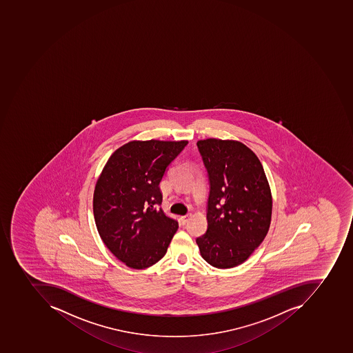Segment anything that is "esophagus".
Segmentation results:
<instances>
[{"mask_svg": "<svg viewBox=\"0 0 353 353\" xmlns=\"http://www.w3.org/2000/svg\"><path fill=\"white\" fill-rule=\"evenodd\" d=\"M191 214H187V215H183V216H181V223L183 225H185V223H188L189 219H190Z\"/></svg>", "mask_w": 353, "mask_h": 353, "instance_id": "esophagus-1", "label": "esophagus"}]
</instances>
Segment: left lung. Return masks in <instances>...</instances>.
Here are the masks:
<instances>
[{
	"instance_id": "left-lung-1",
	"label": "left lung",
	"mask_w": 353,
	"mask_h": 353,
	"mask_svg": "<svg viewBox=\"0 0 353 353\" xmlns=\"http://www.w3.org/2000/svg\"><path fill=\"white\" fill-rule=\"evenodd\" d=\"M209 174L208 230L196 245L210 265L232 268L249 259L265 239L273 199L259 157L237 140L196 142Z\"/></svg>"
}]
</instances>
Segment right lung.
<instances>
[{
	"label": "right lung",
	"mask_w": 353,
	"mask_h": 353,
	"mask_svg": "<svg viewBox=\"0 0 353 353\" xmlns=\"http://www.w3.org/2000/svg\"><path fill=\"white\" fill-rule=\"evenodd\" d=\"M187 140H132L114 151L97 181L93 215L101 239L125 265L150 268L166 254L178 223L157 209L166 168Z\"/></svg>",
	"instance_id": "1"
}]
</instances>
